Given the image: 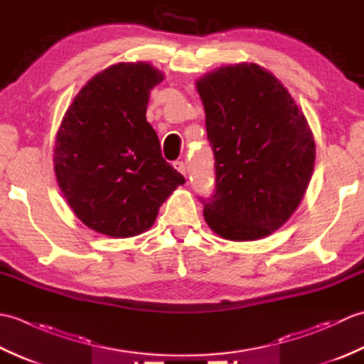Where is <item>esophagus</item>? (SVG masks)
<instances>
[{"mask_svg":"<svg viewBox=\"0 0 364 364\" xmlns=\"http://www.w3.org/2000/svg\"><path fill=\"white\" fill-rule=\"evenodd\" d=\"M173 167H175L180 173L186 175V164H184L183 161H175V162H173Z\"/></svg>","mask_w":364,"mask_h":364,"instance_id":"obj_1","label":"esophagus"}]
</instances>
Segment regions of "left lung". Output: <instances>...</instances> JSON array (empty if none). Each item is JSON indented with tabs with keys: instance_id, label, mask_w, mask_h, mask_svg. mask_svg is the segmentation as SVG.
Segmentation results:
<instances>
[{
	"instance_id": "obj_1",
	"label": "left lung",
	"mask_w": 364,
	"mask_h": 364,
	"mask_svg": "<svg viewBox=\"0 0 364 364\" xmlns=\"http://www.w3.org/2000/svg\"><path fill=\"white\" fill-rule=\"evenodd\" d=\"M214 151L205 220L228 241L269 236L291 218L311 180L316 145L304 112L257 64L220 67L197 81Z\"/></svg>"
}]
</instances>
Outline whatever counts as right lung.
Masks as SVG:
<instances>
[{"mask_svg": "<svg viewBox=\"0 0 364 364\" xmlns=\"http://www.w3.org/2000/svg\"><path fill=\"white\" fill-rule=\"evenodd\" d=\"M162 80L145 63L107 67L80 90L60 123L54 146L59 188L76 218L98 233H144L184 184L145 117L150 90Z\"/></svg>", "mask_w": 364, "mask_h": 364, "instance_id": "1", "label": "right lung"}]
</instances>
